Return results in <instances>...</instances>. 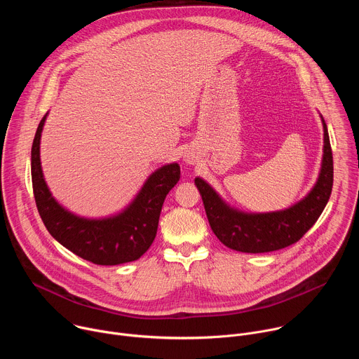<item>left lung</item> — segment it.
<instances>
[{"instance_id": "obj_1", "label": "left lung", "mask_w": 359, "mask_h": 359, "mask_svg": "<svg viewBox=\"0 0 359 359\" xmlns=\"http://www.w3.org/2000/svg\"><path fill=\"white\" fill-rule=\"evenodd\" d=\"M323 125L324 156L320 177L309 196L287 210L260 215L237 212L229 208L206 182L194 179L210 227L226 247L254 254L276 251L297 243L316 224L330 200L334 183L332 150L324 119Z\"/></svg>"}]
</instances>
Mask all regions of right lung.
I'll return each instance as SVG.
<instances>
[{
	"label": "right lung",
	"instance_id": "obj_1",
	"mask_svg": "<svg viewBox=\"0 0 359 359\" xmlns=\"http://www.w3.org/2000/svg\"><path fill=\"white\" fill-rule=\"evenodd\" d=\"M45 118L46 115L41 119L32 142L31 176L36 209L46 230L78 257L97 266L137 260L156 237L166 194L180 179L179 165H166L153 173L123 213L104 220L78 217L60 206L43 180L39 140Z\"/></svg>",
	"mask_w": 359,
	"mask_h": 359
}]
</instances>
